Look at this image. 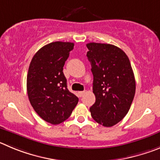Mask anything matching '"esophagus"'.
<instances>
[{"mask_svg": "<svg viewBox=\"0 0 160 160\" xmlns=\"http://www.w3.org/2000/svg\"><path fill=\"white\" fill-rule=\"evenodd\" d=\"M84 93H85V92H84V91H83V92H79L78 94H79V96L81 97V96H83V95L84 94Z\"/></svg>", "mask_w": 160, "mask_h": 160, "instance_id": "34e87169", "label": "esophagus"}]
</instances>
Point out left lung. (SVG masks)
I'll return each mask as SVG.
<instances>
[{"label": "left lung", "mask_w": 160, "mask_h": 160, "mask_svg": "<svg viewBox=\"0 0 160 160\" xmlns=\"http://www.w3.org/2000/svg\"><path fill=\"white\" fill-rule=\"evenodd\" d=\"M87 48L96 96L91 115L103 126H114L128 114L136 93L130 60L123 50L112 44L92 42Z\"/></svg>", "instance_id": "1"}]
</instances>
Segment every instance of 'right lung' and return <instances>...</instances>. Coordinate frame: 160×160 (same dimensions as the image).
Masks as SVG:
<instances>
[{
  "instance_id": "add662e5",
  "label": "right lung",
  "mask_w": 160,
  "mask_h": 160,
  "mask_svg": "<svg viewBox=\"0 0 160 160\" xmlns=\"http://www.w3.org/2000/svg\"><path fill=\"white\" fill-rule=\"evenodd\" d=\"M71 42L46 44L33 56L27 75V92L32 107L44 121L59 124L71 116L79 99L68 91L63 72L73 49Z\"/></svg>"
}]
</instances>
